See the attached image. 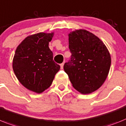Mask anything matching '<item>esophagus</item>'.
Here are the masks:
<instances>
[{
  "mask_svg": "<svg viewBox=\"0 0 126 126\" xmlns=\"http://www.w3.org/2000/svg\"><path fill=\"white\" fill-rule=\"evenodd\" d=\"M63 65H64V63L60 64V66H61V69H63Z\"/></svg>",
  "mask_w": 126,
  "mask_h": 126,
  "instance_id": "obj_1",
  "label": "esophagus"
}]
</instances>
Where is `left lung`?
Masks as SVG:
<instances>
[{"mask_svg":"<svg viewBox=\"0 0 126 126\" xmlns=\"http://www.w3.org/2000/svg\"><path fill=\"white\" fill-rule=\"evenodd\" d=\"M71 59L63 68L73 87L89 94L102 86L109 74L111 56L104 43L92 32L78 29L68 34Z\"/></svg>","mask_w":126,"mask_h":126,"instance_id":"left-lung-1","label":"left lung"}]
</instances>
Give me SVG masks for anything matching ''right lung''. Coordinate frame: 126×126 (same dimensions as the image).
I'll return each mask as SVG.
<instances>
[{"instance_id": "obj_1", "label": "right lung", "mask_w": 126, "mask_h": 126, "mask_svg": "<svg viewBox=\"0 0 126 126\" xmlns=\"http://www.w3.org/2000/svg\"><path fill=\"white\" fill-rule=\"evenodd\" d=\"M54 32H39L26 37L16 47L13 69L20 83L29 90L41 94L50 87L60 66L53 61L48 47Z\"/></svg>"}]
</instances>
